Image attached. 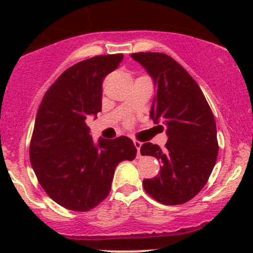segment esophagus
<instances>
[{
    "mask_svg": "<svg viewBox=\"0 0 253 253\" xmlns=\"http://www.w3.org/2000/svg\"><path fill=\"white\" fill-rule=\"evenodd\" d=\"M133 143H134V146H135V149H136V152H138V155H136V157H138V158H140V147H141V145H143V143H141V141H139V140H133Z\"/></svg>",
    "mask_w": 253,
    "mask_h": 253,
    "instance_id": "1",
    "label": "esophagus"
}]
</instances>
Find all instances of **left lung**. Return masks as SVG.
Masks as SVG:
<instances>
[{
	"instance_id": "8db88e82",
	"label": "left lung",
	"mask_w": 253,
	"mask_h": 253,
	"mask_svg": "<svg viewBox=\"0 0 253 253\" xmlns=\"http://www.w3.org/2000/svg\"><path fill=\"white\" fill-rule=\"evenodd\" d=\"M130 57L153 80L157 92L150 118L163 124L168 135L164 150L151 143L141 145V155L162 163L158 176L144 179L143 187L163 205H182L200 193L215 165L219 146L214 115L195 80L173 58L159 52Z\"/></svg>"
}]
</instances>
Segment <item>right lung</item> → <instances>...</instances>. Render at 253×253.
I'll return each mask as SVG.
<instances>
[{
    "label": "right lung",
    "instance_id": "add662e5",
    "mask_svg": "<svg viewBox=\"0 0 253 253\" xmlns=\"http://www.w3.org/2000/svg\"><path fill=\"white\" fill-rule=\"evenodd\" d=\"M124 54L96 56L65 70L43 95L34 124L30 158L48 196L66 210L86 211L108 196L117 165L133 161L127 136L92 140L85 120L102 109V82Z\"/></svg>",
    "mask_w": 253,
    "mask_h": 253
}]
</instances>
